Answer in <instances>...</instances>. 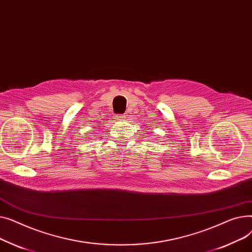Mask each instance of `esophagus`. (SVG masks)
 <instances>
[{
  "label": "esophagus",
  "mask_w": 252,
  "mask_h": 252,
  "mask_svg": "<svg viewBox=\"0 0 252 252\" xmlns=\"http://www.w3.org/2000/svg\"><path fill=\"white\" fill-rule=\"evenodd\" d=\"M116 119H117V121H125L126 115L125 114H118V115H116Z\"/></svg>",
  "instance_id": "esophagus-1"
}]
</instances>
